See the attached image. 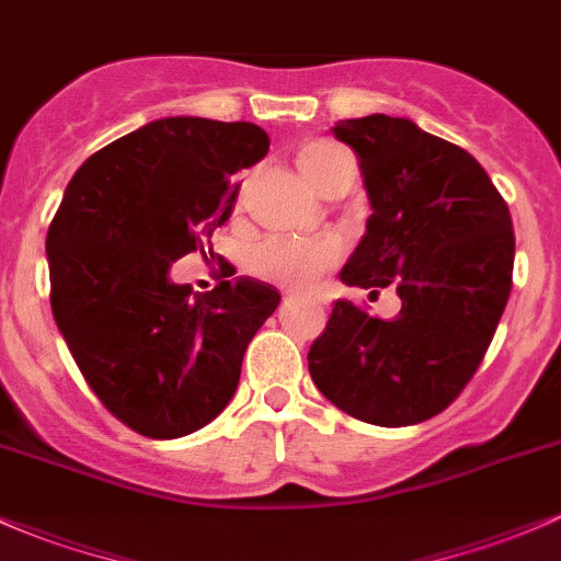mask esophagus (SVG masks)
<instances>
[{
    "instance_id": "obj_1",
    "label": "esophagus",
    "mask_w": 561,
    "mask_h": 561,
    "mask_svg": "<svg viewBox=\"0 0 561 561\" xmlns=\"http://www.w3.org/2000/svg\"><path fill=\"white\" fill-rule=\"evenodd\" d=\"M286 297H291V294H288V291H286Z\"/></svg>"
}]
</instances>
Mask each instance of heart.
<instances>
[{"mask_svg":"<svg viewBox=\"0 0 561 561\" xmlns=\"http://www.w3.org/2000/svg\"><path fill=\"white\" fill-rule=\"evenodd\" d=\"M345 149L329 141H312L299 152V168L312 190L318 192L323 173ZM342 256V240L334 234L323 238H294V234H270L251 251V270L262 278L288 288H310L321 280L327 270Z\"/></svg>","mask_w":561,"mask_h":561,"instance_id":"1","label":"heart"}]
</instances>
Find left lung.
Masks as SVG:
<instances>
[{"label":"left lung","instance_id":"left-lung-1","mask_svg":"<svg viewBox=\"0 0 561 561\" xmlns=\"http://www.w3.org/2000/svg\"><path fill=\"white\" fill-rule=\"evenodd\" d=\"M331 134L358 154L371 203L340 278L396 286L401 312L382 321L336 299L307 353L310 377L355 420L423 423L460 396L495 336L514 275L508 206L466 149L412 119L369 114Z\"/></svg>","mask_w":561,"mask_h":561}]
</instances>
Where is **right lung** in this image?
Wrapping results in <instances>:
<instances>
[{
  "label": "right lung",
  "mask_w": 561,
  "mask_h": 561,
  "mask_svg": "<svg viewBox=\"0 0 561 561\" xmlns=\"http://www.w3.org/2000/svg\"><path fill=\"white\" fill-rule=\"evenodd\" d=\"M267 149L254 123L154 119L90 154L53 216V318L93 393L141 436L208 425L280 305L275 286L243 275L206 294L168 275L230 219L232 173Z\"/></svg>",
  "instance_id": "right-lung-1"
}]
</instances>
